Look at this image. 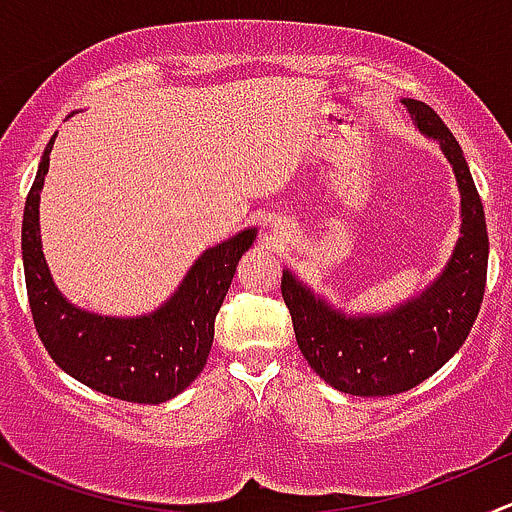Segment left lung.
Instances as JSON below:
<instances>
[{
    "instance_id": "obj_1",
    "label": "left lung",
    "mask_w": 512,
    "mask_h": 512,
    "mask_svg": "<svg viewBox=\"0 0 512 512\" xmlns=\"http://www.w3.org/2000/svg\"><path fill=\"white\" fill-rule=\"evenodd\" d=\"M418 131L436 138L461 190V237L446 270L426 292L386 314L352 317L282 275V297L307 364L334 389L352 396H394L436 374L468 339L488 275V230L476 183L461 146L431 106L404 98Z\"/></svg>"
}]
</instances>
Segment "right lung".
Here are the masks:
<instances>
[{"label":"right lung","mask_w":512,"mask_h":512,"mask_svg":"<svg viewBox=\"0 0 512 512\" xmlns=\"http://www.w3.org/2000/svg\"><path fill=\"white\" fill-rule=\"evenodd\" d=\"M54 138L41 156L22 220L24 277L36 334L51 359L89 389L131 404H163L203 371L213 347L215 317L257 230H242L205 250L156 312L128 319L84 312L56 289L41 252L39 193Z\"/></svg>","instance_id":"obj_1"}]
</instances>
